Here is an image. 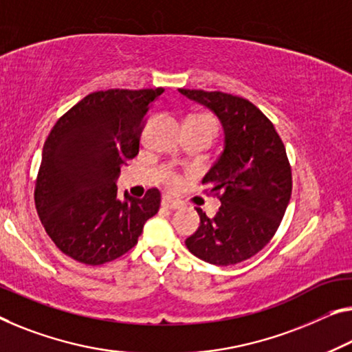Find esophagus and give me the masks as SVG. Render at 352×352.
Returning a JSON list of instances; mask_svg holds the SVG:
<instances>
[{"mask_svg": "<svg viewBox=\"0 0 352 352\" xmlns=\"http://www.w3.org/2000/svg\"><path fill=\"white\" fill-rule=\"evenodd\" d=\"M162 206H164L165 209H168V210H175V209L181 208V203H177V201H175V199H171L168 197H164V198H162Z\"/></svg>", "mask_w": 352, "mask_h": 352, "instance_id": "esophagus-1", "label": "esophagus"}]
</instances>
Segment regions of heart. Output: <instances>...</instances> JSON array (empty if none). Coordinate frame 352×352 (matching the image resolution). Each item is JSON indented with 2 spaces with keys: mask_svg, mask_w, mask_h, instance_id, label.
Wrapping results in <instances>:
<instances>
[{
  "mask_svg": "<svg viewBox=\"0 0 352 352\" xmlns=\"http://www.w3.org/2000/svg\"><path fill=\"white\" fill-rule=\"evenodd\" d=\"M188 120L203 121V122H210V124H214V126H215V122H214L212 118H209V116H206V115L192 116V118H188ZM181 182H182L181 176H177V175H170V176H168V179H166V186H168V188H171V190H175V188H177V187L181 186Z\"/></svg>",
  "mask_w": 352,
  "mask_h": 352,
  "instance_id": "b5f03b06",
  "label": "heart"
}]
</instances>
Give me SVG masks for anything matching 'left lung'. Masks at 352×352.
<instances>
[{"label":"left lung","mask_w":352,"mask_h":352,"mask_svg":"<svg viewBox=\"0 0 352 352\" xmlns=\"http://www.w3.org/2000/svg\"><path fill=\"white\" fill-rule=\"evenodd\" d=\"M179 93L208 107L225 133L223 151L201 181L221 206L212 219L197 208L199 226L186 245L215 266L245 261L272 239L288 208L293 177L285 144L274 124L247 99L220 91Z\"/></svg>","instance_id":"left-lung-1"}]
</instances>
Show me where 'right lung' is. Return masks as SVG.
I'll return each instance as SVG.
<instances>
[{"instance_id": "obj_1", "label": "right lung", "mask_w": 352, "mask_h": 352, "mask_svg": "<svg viewBox=\"0 0 352 352\" xmlns=\"http://www.w3.org/2000/svg\"><path fill=\"white\" fill-rule=\"evenodd\" d=\"M108 89L91 93L59 118L45 140L34 201L42 225L64 255L100 266L138 242L159 212L160 192L118 198L121 166L140 149L146 113L164 93Z\"/></svg>"}]
</instances>
